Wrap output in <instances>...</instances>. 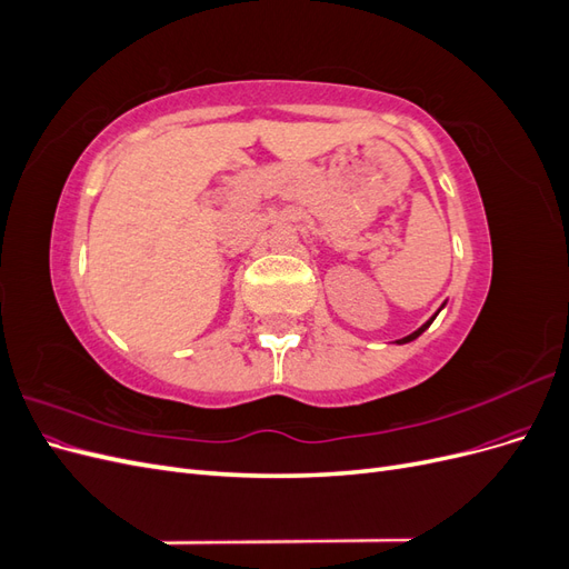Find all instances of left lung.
Returning <instances> with one entry per match:
<instances>
[{
	"mask_svg": "<svg viewBox=\"0 0 569 569\" xmlns=\"http://www.w3.org/2000/svg\"><path fill=\"white\" fill-rule=\"evenodd\" d=\"M435 320V318H432ZM432 320H429V322H425L422 327H420V330H416V332H412V335H408V337H403V339H399V343H406V341H412V339H416V337H420L425 330H427V327L429 325H432Z\"/></svg>",
	"mask_w": 569,
	"mask_h": 569,
	"instance_id": "obj_1",
	"label": "left lung"
}]
</instances>
